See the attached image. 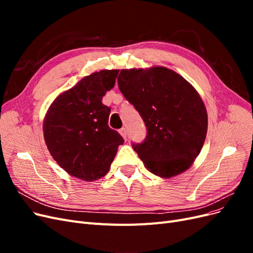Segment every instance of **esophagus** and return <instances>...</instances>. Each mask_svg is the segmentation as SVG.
Listing matches in <instances>:
<instances>
[{"instance_id": "obj_1", "label": "esophagus", "mask_w": 253, "mask_h": 253, "mask_svg": "<svg viewBox=\"0 0 253 253\" xmlns=\"http://www.w3.org/2000/svg\"><path fill=\"white\" fill-rule=\"evenodd\" d=\"M119 133H120V135L124 137L125 139H126V135H127V133H126V127H121L120 129H119Z\"/></svg>"}]
</instances>
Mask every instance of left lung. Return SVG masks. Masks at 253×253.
Returning <instances> with one entry per match:
<instances>
[{
  "label": "left lung",
  "instance_id": "left-lung-1",
  "mask_svg": "<svg viewBox=\"0 0 253 253\" xmlns=\"http://www.w3.org/2000/svg\"><path fill=\"white\" fill-rule=\"evenodd\" d=\"M118 86L147 127L141 143H133L147 169L170 178L185 172L203 148L208 116L202 98L169 68L121 70Z\"/></svg>",
  "mask_w": 253,
  "mask_h": 253
}]
</instances>
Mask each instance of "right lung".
<instances>
[{
	"mask_svg": "<svg viewBox=\"0 0 253 253\" xmlns=\"http://www.w3.org/2000/svg\"><path fill=\"white\" fill-rule=\"evenodd\" d=\"M118 73L104 70L84 77L55 99L44 119V139L50 155L68 174L85 181L105 176L125 142L109 126L111 109L102 103Z\"/></svg>",
	"mask_w": 253,
	"mask_h": 253,
	"instance_id": "obj_1",
	"label": "right lung"
}]
</instances>
